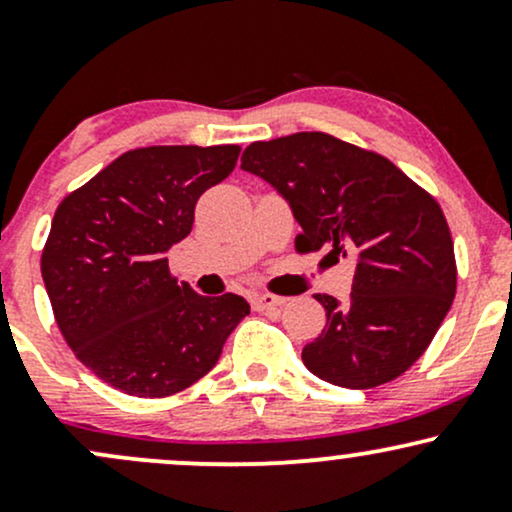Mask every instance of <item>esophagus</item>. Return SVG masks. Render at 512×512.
<instances>
[{"instance_id": "1", "label": "esophagus", "mask_w": 512, "mask_h": 512, "mask_svg": "<svg viewBox=\"0 0 512 512\" xmlns=\"http://www.w3.org/2000/svg\"><path fill=\"white\" fill-rule=\"evenodd\" d=\"M284 303H286V298L274 296V293H257V296L252 298L255 310H274V308H281Z\"/></svg>"}]
</instances>
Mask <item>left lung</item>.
I'll list each match as a JSON object with an SVG mask.
<instances>
[{
  "label": "left lung",
  "instance_id": "8db88e82",
  "mask_svg": "<svg viewBox=\"0 0 512 512\" xmlns=\"http://www.w3.org/2000/svg\"><path fill=\"white\" fill-rule=\"evenodd\" d=\"M240 168L289 202L303 231L298 252L327 248L337 262L356 260L349 301L315 296L327 322L305 344V368L368 390L414 366L457 289L455 248L436 199L385 156L325 132L250 144Z\"/></svg>",
  "mask_w": 512,
  "mask_h": 512
}]
</instances>
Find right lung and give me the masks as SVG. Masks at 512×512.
Wrapping results in <instances>:
<instances>
[{"label":"right lung","instance_id":"right-lung-1","mask_svg":"<svg viewBox=\"0 0 512 512\" xmlns=\"http://www.w3.org/2000/svg\"><path fill=\"white\" fill-rule=\"evenodd\" d=\"M238 154L236 144L127 151L57 207L40 260L52 313L76 358L115 390H185L250 315L243 296H199L178 284L166 257Z\"/></svg>","mask_w":512,"mask_h":512}]
</instances>
